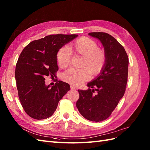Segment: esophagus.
Returning a JSON list of instances; mask_svg holds the SVG:
<instances>
[{
    "mask_svg": "<svg viewBox=\"0 0 150 150\" xmlns=\"http://www.w3.org/2000/svg\"><path fill=\"white\" fill-rule=\"evenodd\" d=\"M70 88H71V90H74V91H75V90L76 89V88L75 87H74V86H73V85H71Z\"/></svg>",
    "mask_w": 150,
    "mask_h": 150,
    "instance_id": "obj_1",
    "label": "esophagus"
}]
</instances>
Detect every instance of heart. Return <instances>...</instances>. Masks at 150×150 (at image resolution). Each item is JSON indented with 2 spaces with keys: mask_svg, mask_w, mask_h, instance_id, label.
I'll use <instances>...</instances> for the list:
<instances>
[{
  "mask_svg": "<svg viewBox=\"0 0 150 150\" xmlns=\"http://www.w3.org/2000/svg\"><path fill=\"white\" fill-rule=\"evenodd\" d=\"M71 53L83 57L81 69L70 68L62 75L63 79L67 82L74 85H81L88 80L92 75L100 72L104 68L106 56L104 50L97 48L96 42L87 37H82L73 42L68 47L63 46L57 54L58 66L64 68L69 65Z\"/></svg>",
  "mask_w": 150,
  "mask_h": 150,
  "instance_id": "1",
  "label": "heart"
}]
</instances>
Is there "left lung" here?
Listing matches in <instances>:
<instances>
[{
  "label": "left lung",
  "mask_w": 150,
  "mask_h": 150,
  "mask_svg": "<svg viewBox=\"0 0 150 150\" xmlns=\"http://www.w3.org/2000/svg\"><path fill=\"white\" fill-rule=\"evenodd\" d=\"M88 35L100 41L106 61L99 75L87 83L89 88L78 90L80 97L76 106L87 120L100 122L110 116L125 94L129 59L124 47L109 34L91 33Z\"/></svg>",
  "instance_id": "left-lung-1"
}]
</instances>
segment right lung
<instances>
[{
    "instance_id": "1",
    "label": "right lung",
    "mask_w": 150,
    "mask_h": 150,
    "mask_svg": "<svg viewBox=\"0 0 150 150\" xmlns=\"http://www.w3.org/2000/svg\"><path fill=\"white\" fill-rule=\"evenodd\" d=\"M77 35H51L30 42L21 52L16 64L15 79L19 98L25 112L41 120L50 117L59 101L70 90V85L58 81L50 87L45 77L55 76L58 70V51Z\"/></svg>"
}]
</instances>
